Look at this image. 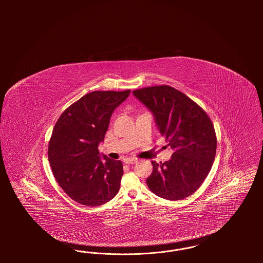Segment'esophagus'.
Returning <instances> with one entry per match:
<instances>
[{
  "label": "esophagus",
  "instance_id": "34e87169",
  "mask_svg": "<svg viewBox=\"0 0 263 263\" xmlns=\"http://www.w3.org/2000/svg\"><path fill=\"white\" fill-rule=\"evenodd\" d=\"M124 163L127 164H134V163H137V159L135 158H126L124 159Z\"/></svg>",
  "mask_w": 263,
  "mask_h": 263
}]
</instances>
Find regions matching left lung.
<instances>
[{
	"label": "left lung",
	"instance_id": "left-lung-1",
	"mask_svg": "<svg viewBox=\"0 0 263 263\" xmlns=\"http://www.w3.org/2000/svg\"><path fill=\"white\" fill-rule=\"evenodd\" d=\"M133 95L150 109L160 133L175 150L170 161L152 162L148 187L167 200L190 196L205 180L216 156L211 119L196 102L170 86L140 88Z\"/></svg>",
	"mask_w": 263,
	"mask_h": 263
}]
</instances>
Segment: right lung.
Here are the masks:
<instances>
[{
  "label": "right lung",
  "mask_w": 263,
  "mask_h": 263,
  "mask_svg": "<svg viewBox=\"0 0 263 263\" xmlns=\"http://www.w3.org/2000/svg\"><path fill=\"white\" fill-rule=\"evenodd\" d=\"M124 91L96 90L84 96L61 114L53 128L48 160L55 179L65 193L86 206H100L117 194L123 164L100 158L114 109L128 98Z\"/></svg>",
  "instance_id": "1"
}]
</instances>
